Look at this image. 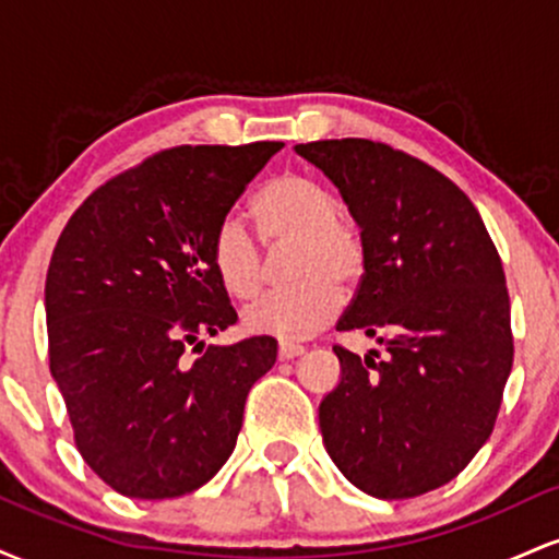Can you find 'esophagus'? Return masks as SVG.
<instances>
[{"mask_svg":"<svg viewBox=\"0 0 559 559\" xmlns=\"http://www.w3.org/2000/svg\"><path fill=\"white\" fill-rule=\"evenodd\" d=\"M299 355H305V346L288 344V342L278 346V360H294V357H299Z\"/></svg>","mask_w":559,"mask_h":559,"instance_id":"obj_1","label":"esophagus"}]
</instances>
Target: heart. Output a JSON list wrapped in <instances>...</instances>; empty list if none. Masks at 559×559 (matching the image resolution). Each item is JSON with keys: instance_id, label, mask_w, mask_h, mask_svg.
<instances>
[{"instance_id": "obj_1", "label": "heart", "mask_w": 559, "mask_h": 559, "mask_svg": "<svg viewBox=\"0 0 559 559\" xmlns=\"http://www.w3.org/2000/svg\"><path fill=\"white\" fill-rule=\"evenodd\" d=\"M249 213L262 247L292 243L284 273L294 284L247 307L243 325L281 342L316 336L338 312L342 294L355 292L368 271V243L360 226L338 213L336 191L307 173H284L262 183ZM260 243L234 217L215 228L210 260L234 299L258 297L265 284Z\"/></svg>"}]
</instances>
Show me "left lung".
Returning a JSON list of instances; mask_svg holds the SVG:
<instances>
[{"mask_svg": "<svg viewBox=\"0 0 559 559\" xmlns=\"http://www.w3.org/2000/svg\"><path fill=\"white\" fill-rule=\"evenodd\" d=\"M294 152L342 191L368 243V271L338 331L386 346H333L342 381L320 402L331 460L357 489L413 499L465 471L497 423L512 370L502 260L460 186L370 139Z\"/></svg>", "mask_w": 559, "mask_h": 559, "instance_id": "1", "label": "left lung"}]
</instances>
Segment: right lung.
<instances>
[{
	"instance_id": "right-lung-1",
	"label": "right lung",
	"mask_w": 559,
	"mask_h": 559,
	"mask_svg": "<svg viewBox=\"0 0 559 559\" xmlns=\"http://www.w3.org/2000/svg\"><path fill=\"white\" fill-rule=\"evenodd\" d=\"M281 146L157 152L92 191L57 239L49 370L81 457L123 497L207 484L234 452L249 389L275 365L271 336L204 338L239 320L213 271V234Z\"/></svg>"
}]
</instances>
